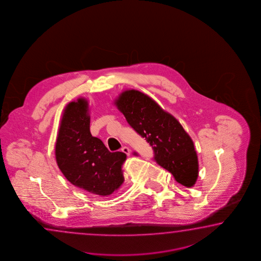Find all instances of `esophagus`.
Segmentation results:
<instances>
[{
	"label": "esophagus",
	"mask_w": 261,
	"mask_h": 261,
	"mask_svg": "<svg viewBox=\"0 0 261 261\" xmlns=\"http://www.w3.org/2000/svg\"><path fill=\"white\" fill-rule=\"evenodd\" d=\"M121 151H122L123 153L128 154V155L130 154V149L127 147V146H123L122 148H121Z\"/></svg>",
	"instance_id": "34e87169"
}]
</instances>
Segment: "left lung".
<instances>
[{"label": "left lung", "instance_id": "8db88e82", "mask_svg": "<svg viewBox=\"0 0 261 261\" xmlns=\"http://www.w3.org/2000/svg\"><path fill=\"white\" fill-rule=\"evenodd\" d=\"M115 105L129 126L153 148V160L179 184L194 186L198 177V159L194 142L180 123L152 98L136 90L121 92Z\"/></svg>", "mask_w": 261, "mask_h": 261}]
</instances>
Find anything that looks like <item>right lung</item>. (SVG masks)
<instances>
[{
	"mask_svg": "<svg viewBox=\"0 0 261 261\" xmlns=\"http://www.w3.org/2000/svg\"><path fill=\"white\" fill-rule=\"evenodd\" d=\"M126 153H111L90 132L89 103L79 98L67 105L56 143V159L62 173L73 185L91 194L108 196L124 181Z\"/></svg>",
	"mask_w": 261,
	"mask_h": 261,
	"instance_id": "right-lung-1",
	"label": "right lung"
}]
</instances>
